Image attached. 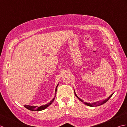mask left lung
Listing matches in <instances>:
<instances>
[{
  "label": "left lung",
  "mask_w": 127,
  "mask_h": 127,
  "mask_svg": "<svg viewBox=\"0 0 127 127\" xmlns=\"http://www.w3.org/2000/svg\"><path fill=\"white\" fill-rule=\"evenodd\" d=\"M75 95H76V96H77V98L79 99L81 101H82V102H83V103H85V104H86V105H88V106H92V107H94V106H100V105H102L103 104H104V103H105V102H106L107 100H108L111 98V96L112 95H112H110L108 98L107 99H105V100H102V101H97V102H93V103H87V102H84L83 101L82 99H81L80 98H79V97H78L77 95H76V93H75Z\"/></svg>",
  "instance_id": "8db88e82"
}]
</instances>
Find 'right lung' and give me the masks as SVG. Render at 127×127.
<instances>
[{"label": "right lung", "instance_id": "obj_1", "mask_svg": "<svg viewBox=\"0 0 127 127\" xmlns=\"http://www.w3.org/2000/svg\"><path fill=\"white\" fill-rule=\"evenodd\" d=\"M58 85L57 86V87L56 88V91H55V92H56H56H57V87H58ZM56 97V95H55ZM55 98H53L52 100H51L49 103H48L47 104H46L45 105H42V106H41L40 107H37V106H29V105H24V106H25L26 108H27V109L29 110H31V111H41V110H43L45 109L46 108H47V107L50 105L52 103L53 101H54V100H55Z\"/></svg>", "mask_w": 127, "mask_h": 127}]
</instances>
